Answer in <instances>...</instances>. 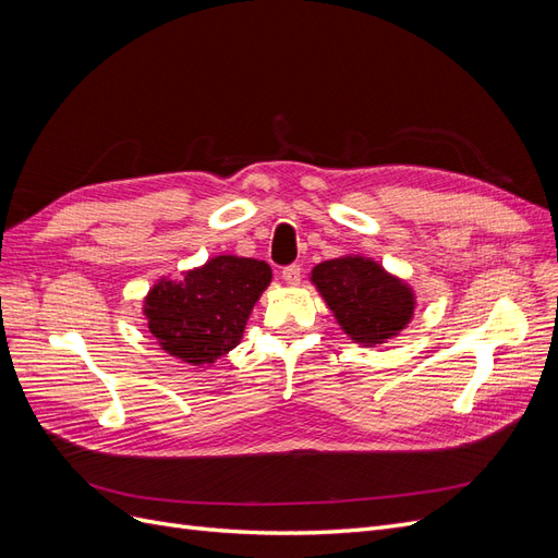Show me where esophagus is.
Segmentation results:
<instances>
[{
  "instance_id": "1",
  "label": "esophagus",
  "mask_w": 558,
  "mask_h": 558,
  "mask_svg": "<svg viewBox=\"0 0 558 558\" xmlns=\"http://www.w3.org/2000/svg\"><path fill=\"white\" fill-rule=\"evenodd\" d=\"M281 279L289 283V286H298L302 279V267L300 265H289L281 269Z\"/></svg>"
}]
</instances>
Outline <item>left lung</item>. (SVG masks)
<instances>
[{
  "instance_id": "obj_1",
  "label": "left lung",
  "mask_w": 558,
  "mask_h": 558,
  "mask_svg": "<svg viewBox=\"0 0 558 558\" xmlns=\"http://www.w3.org/2000/svg\"><path fill=\"white\" fill-rule=\"evenodd\" d=\"M310 279L356 344H384L408 328L414 316L412 286L373 258L342 256L318 263Z\"/></svg>"
}]
</instances>
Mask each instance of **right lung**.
I'll return each instance as SVG.
<instances>
[{
	"mask_svg": "<svg viewBox=\"0 0 558 558\" xmlns=\"http://www.w3.org/2000/svg\"><path fill=\"white\" fill-rule=\"evenodd\" d=\"M272 281L265 260L214 256L179 281L158 279L144 298L160 349L191 365H211L242 342L251 310Z\"/></svg>",
	"mask_w": 558,
	"mask_h": 558,
	"instance_id": "add662e5",
	"label": "right lung"
}]
</instances>
